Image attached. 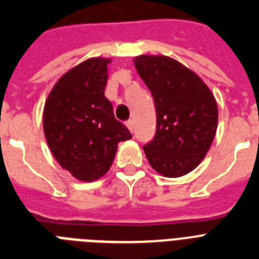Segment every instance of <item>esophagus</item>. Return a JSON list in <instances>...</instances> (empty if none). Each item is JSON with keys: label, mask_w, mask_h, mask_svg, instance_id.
Listing matches in <instances>:
<instances>
[{"label": "esophagus", "mask_w": 259, "mask_h": 259, "mask_svg": "<svg viewBox=\"0 0 259 259\" xmlns=\"http://www.w3.org/2000/svg\"><path fill=\"white\" fill-rule=\"evenodd\" d=\"M126 126H127V129L133 133L134 132V122L132 121V119H129V121H126Z\"/></svg>", "instance_id": "obj_1"}]
</instances>
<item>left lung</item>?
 <instances>
[{
    "mask_svg": "<svg viewBox=\"0 0 259 259\" xmlns=\"http://www.w3.org/2000/svg\"><path fill=\"white\" fill-rule=\"evenodd\" d=\"M134 66L156 106L157 129L144 152L156 172L180 177L208 152L218 127L215 97L193 71L168 56L141 55Z\"/></svg>",
    "mask_w": 259,
    "mask_h": 259,
    "instance_id": "1",
    "label": "left lung"
}]
</instances>
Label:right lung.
Listing matches in <instances>:
<instances>
[{
	"label": "right lung",
	"instance_id": "1",
	"mask_svg": "<svg viewBox=\"0 0 259 259\" xmlns=\"http://www.w3.org/2000/svg\"><path fill=\"white\" fill-rule=\"evenodd\" d=\"M110 63V59L91 58L71 68L44 105L47 144L63 169L80 181L98 180L107 173L118 144L132 138L105 97Z\"/></svg>",
	"mask_w": 259,
	"mask_h": 259
}]
</instances>
